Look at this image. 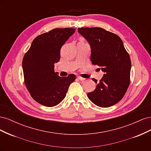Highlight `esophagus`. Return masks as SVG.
Listing matches in <instances>:
<instances>
[{"label": "esophagus", "instance_id": "1", "mask_svg": "<svg viewBox=\"0 0 151 151\" xmlns=\"http://www.w3.org/2000/svg\"><path fill=\"white\" fill-rule=\"evenodd\" d=\"M77 79H79V81H84L86 80L85 78H83V77H80V76L77 77Z\"/></svg>", "mask_w": 151, "mask_h": 151}]
</instances>
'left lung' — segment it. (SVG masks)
Returning a JSON list of instances; mask_svg holds the SVG:
<instances>
[{"instance_id":"obj_1","label":"left lung","mask_w":151,"mask_h":151,"mask_svg":"<svg viewBox=\"0 0 151 151\" xmlns=\"http://www.w3.org/2000/svg\"><path fill=\"white\" fill-rule=\"evenodd\" d=\"M78 32L89 42L91 60L101 67L103 77L93 92L88 94L94 104L107 108L124 96L130 84L131 60L118 35L101 28H79ZM96 83L97 80L92 79Z\"/></svg>"}]
</instances>
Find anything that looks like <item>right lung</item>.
<instances>
[{
  "label": "right lung",
  "mask_w": 151,
  "mask_h": 151,
  "mask_svg": "<svg viewBox=\"0 0 151 151\" xmlns=\"http://www.w3.org/2000/svg\"><path fill=\"white\" fill-rule=\"evenodd\" d=\"M74 28H56L36 37L22 60L24 83L31 97L45 106L52 107L65 98L73 74L61 77L54 71L60 58V49Z\"/></svg>",
  "instance_id": "add662e5"
}]
</instances>
